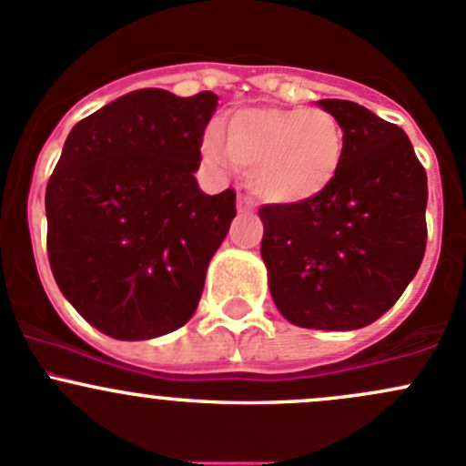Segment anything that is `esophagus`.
I'll list each match as a JSON object with an SVG mask.
<instances>
[{"label": "esophagus", "instance_id": "obj_1", "mask_svg": "<svg viewBox=\"0 0 466 466\" xmlns=\"http://www.w3.org/2000/svg\"><path fill=\"white\" fill-rule=\"evenodd\" d=\"M237 209H238V214H250V211L255 209V203H252V200L248 198V196H238Z\"/></svg>", "mask_w": 466, "mask_h": 466}]
</instances>
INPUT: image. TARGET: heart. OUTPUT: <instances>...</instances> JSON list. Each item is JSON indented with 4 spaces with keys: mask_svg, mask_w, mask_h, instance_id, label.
Returning <instances> with one entry per match:
<instances>
[{
    "mask_svg": "<svg viewBox=\"0 0 466 466\" xmlns=\"http://www.w3.org/2000/svg\"><path fill=\"white\" fill-rule=\"evenodd\" d=\"M203 139L218 173L246 168L252 194L270 205H302L322 196L342 167L345 133L320 107H243Z\"/></svg>",
    "mask_w": 466,
    "mask_h": 466,
    "instance_id": "b5f03b06",
    "label": "heart"
}]
</instances>
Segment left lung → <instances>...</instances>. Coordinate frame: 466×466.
<instances>
[{"label": "left lung", "mask_w": 466, "mask_h": 466, "mask_svg": "<svg viewBox=\"0 0 466 466\" xmlns=\"http://www.w3.org/2000/svg\"><path fill=\"white\" fill-rule=\"evenodd\" d=\"M318 106L345 133L342 167L311 203L261 207V259L290 324L351 331L392 309L420 270L429 185L399 126L354 101Z\"/></svg>", "instance_id": "left-lung-1"}]
</instances>
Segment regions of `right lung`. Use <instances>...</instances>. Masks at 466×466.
<instances>
[{
    "label": "right lung",
    "instance_id": "obj_1",
    "mask_svg": "<svg viewBox=\"0 0 466 466\" xmlns=\"http://www.w3.org/2000/svg\"><path fill=\"white\" fill-rule=\"evenodd\" d=\"M214 92L146 87L78 121L45 196L46 250L60 293L116 340L189 322L207 266L237 216L232 189L207 196L194 173Z\"/></svg>",
    "mask_w": 466,
    "mask_h": 466
}]
</instances>
